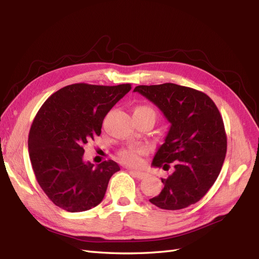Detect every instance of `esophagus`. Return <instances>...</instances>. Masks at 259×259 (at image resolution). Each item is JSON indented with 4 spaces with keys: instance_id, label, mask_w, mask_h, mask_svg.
I'll return each mask as SVG.
<instances>
[{
    "instance_id": "1",
    "label": "esophagus",
    "mask_w": 259,
    "mask_h": 259,
    "mask_svg": "<svg viewBox=\"0 0 259 259\" xmlns=\"http://www.w3.org/2000/svg\"><path fill=\"white\" fill-rule=\"evenodd\" d=\"M131 172H133L137 178L138 179H145L146 177H147V174L146 172H142V171H139V170H134V169H131Z\"/></svg>"
}]
</instances>
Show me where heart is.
Instances as JSON below:
<instances>
[{
    "label": "heart",
    "mask_w": 259,
    "mask_h": 259,
    "mask_svg": "<svg viewBox=\"0 0 259 259\" xmlns=\"http://www.w3.org/2000/svg\"><path fill=\"white\" fill-rule=\"evenodd\" d=\"M134 112H150L153 115H155V112L153 110L147 106H139L136 107ZM146 149L141 147H131V148H126V149H123L120 152V158L122 160L130 164V166H138V164L141 163V156L145 155Z\"/></svg>",
    "instance_id": "b5f03b06"
}]
</instances>
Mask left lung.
Masks as SVG:
<instances>
[{
  "mask_svg": "<svg viewBox=\"0 0 259 259\" xmlns=\"http://www.w3.org/2000/svg\"><path fill=\"white\" fill-rule=\"evenodd\" d=\"M134 92L157 106L170 122L151 166L167 170L174 163V172L161 178L162 190L149 201L167 210L199 201L216 181L227 151L216 104L203 92L175 83L138 85Z\"/></svg>",
  "mask_w": 259,
  "mask_h": 259,
  "instance_id": "1",
  "label": "left lung"
}]
</instances>
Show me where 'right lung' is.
Returning a JSON list of instances; mask_svg holds the SVG:
<instances>
[{
    "instance_id": "add662e5",
    "label": "right lung",
    "mask_w": 259,
    "mask_h": 259,
    "mask_svg": "<svg viewBox=\"0 0 259 259\" xmlns=\"http://www.w3.org/2000/svg\"><path fill=\"white\" fill-rule=\"evenodd\" d=\"M130 90L129 83H75L54 92L38 110L27 146L37 183L54 205L80 212L102 201L120 167L113 160L84 162L83 146L100 136L104 117Z\"/></svg>"
}]
</instances>
